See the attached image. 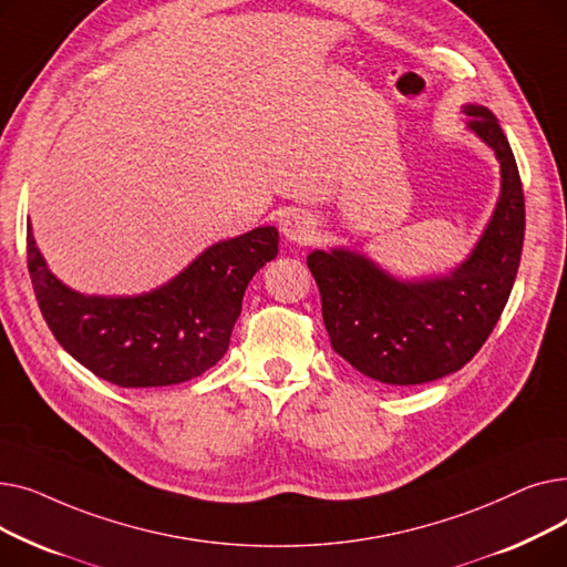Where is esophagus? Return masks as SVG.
Segmentation results:
<instances>
[{
	"mask_svg": "<svg viewBox=\"0 0 567 567\" xmlns=\"http://www.w3.org/2000/svg\"><path fill=\"white\" fill-rule=\"evenodd\" d=\"M280 231L291 244H299V246H308L315 231H317V223L312 216L303 214V212H291L280 220Z\"/></svg>",
	"mask_w": 567,
	"mask_h": 567,
	"instance_id": "1",
	"label": "esophagus"
}]
</instances>
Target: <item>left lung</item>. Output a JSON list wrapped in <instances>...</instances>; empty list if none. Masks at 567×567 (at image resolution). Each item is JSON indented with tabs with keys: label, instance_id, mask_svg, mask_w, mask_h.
Returning a JSON list of instances; mask_svg holds the SVG:
<instances>
[{
	"label": "left lung",
	"instance_id": "1",
	"mask_svg": "<svg viewBox=\"0 0 567 567\" xmlns=\"http://www.w3.org/2000/svg\"><path fill=\"white\" fill-rule=\"evenodd\" d=\"M468 128L501 163L496 212L471 257L445 278L400 282L368 257L315 250L308 268L321 293L331 347L370 379L434 381L464 368L508 303L524 246V188L508 137L483 105H466Z\"/></svg>",
	"mask_w": 567,
	"mask_h": 567
}]
</instances>
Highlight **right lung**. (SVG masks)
Here are the masks:
<instances>
[{"label":"right lung","instance_id":"add662e5","mask_svg":"<svg viewBox=\"0 0 567 567\" xmlns=\"http://www.w3.org/2000/svg\"><path fill=\"white\" fill-rule=\"evenodd\" d=\"M278 229L257 227L204 250L186 271L142 296H82L59 282L27 225V268L52 336L78 363L122 389L199 377L229 347L248 282L278 255Z\"/></svg>","mask_w":567,"mask_h":567}]
</instances>
